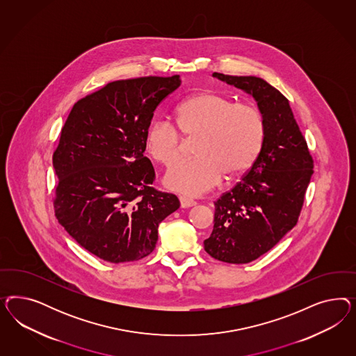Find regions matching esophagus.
<instances>
[{"label":"esophagus","instance_id":"34e87169","mask_svg":"<svg viewBox=\"0 0 356 356\" xmlns=\"http://www.w3.org/2000/svg\"><path fill=\"white\" fill-rule=\"evenodd\" d=\"M180 204H181V207L186 209V207H192L195 205V201L191 198H186V197H180Z\"/></svg>","mask_w":356,"mask_h":356}]
</instances>
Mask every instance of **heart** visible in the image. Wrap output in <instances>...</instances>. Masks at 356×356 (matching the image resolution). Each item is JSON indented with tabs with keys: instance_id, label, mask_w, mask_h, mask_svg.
I'll return each instance as SVG.
<instances>
[{
	"instance_id": "obj_1",
	"label": "heart",
	"mask_w": 356,
	"mask_h": 356,
	"mask_svg": "<svg viewBox=\"0 0 356 356\" xmlns=\"http://www.w3.org/2000/svg\"><path fill=\"white\" fill-rule=\"evenodd\" d=\"M179 130L194 140V154L180 161L164 176L173 192L197 197L220 183L223 173L235 177L254 164L265 140V119L259 108L234 103L231 97L202 91L184 99L176 107ZM145 146L155 162L170 167L179 158L180 134L165 120L154 121L145 136Z\"/></svg>"
}]
</instances>
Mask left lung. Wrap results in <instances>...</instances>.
<instances>
[{"label":"left lung","instance_id":"1","mask_svg":"<svg viewBox=\"0 0 356 356\" xmlns=\"http://www.w3.org/2000/svg\"><path fill=\"white\" fill-rule=\"evenodd\" d=\"M214 78L247 92L265 119L262 150L248 173L216 204L214 228L204 241L213 259L248 264L277 245L298 223L313 161L290 103L262 78Z\"/></svg>","mask_w":356,"mask_h":356}]
</instances>
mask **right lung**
Segmentation results:
<instances>
[{
    "label": "right lung",
    "instance_id": "right-lung-1",
    "mask_svg": "<svg viewBox=\"0 0 356 356\" xmlns=\"http://www.w3.org/2000/svg\"><path fill=\"white\" fill-rule=\"evenodd\" d=\"M181 85L179 76L108 83L78 100L54 154L58 223L94 256L112 264L149 256L158 227L180 207L175 194L155 191L143 156L156 107Z\"/></svg>",
    "mask_w": 356,
    "mask_h": 356
}]
</instances>
